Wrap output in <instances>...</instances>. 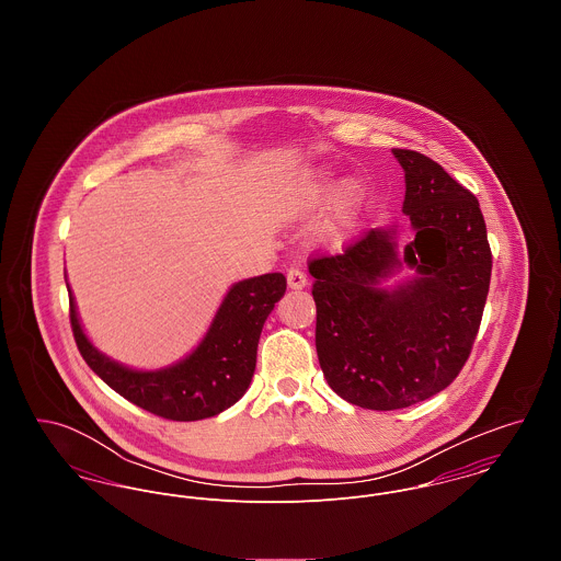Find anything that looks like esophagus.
<instances>
[{
	"label": "esophagus",
	"instance_id": "1",
	"mask_svg": "<svg viewBox=\"0 0 561 561\" xmlns=\"http://www.w3.org/2000/svg\"><path fill=\"white\" fill-rule=\"evenodd\" d=\"M307 283H309V278H307V274H305L302 270L291 267V270L287 272V287H289V289H305Z\"/></svg>",
	"mask_w": 561,
	"mask_h": 561
}]
</instances>
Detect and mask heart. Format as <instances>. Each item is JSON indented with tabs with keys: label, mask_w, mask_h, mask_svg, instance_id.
I'll use <instances>...</instances> for the list:
<instances>
[{
	"label": "heart",
	"mask_w": 561,
	"mask_h": 561,
	"mask_svg": "<svg viewBox=\"0 0 561 561\" xmlns=\"http://www.w3.org/2000/svg\"><path fill=\"white\" fill-rule=\"evenodd\" d=\"M328 203L332 205L316 229V241L325 250H341L356 236L367 203V190L358 179H345L339 183L332 172L320 170L298 201L296 211L302 218H309Z\"/></svg>",
	"instance_id": "obj_1"
}]
</instances>
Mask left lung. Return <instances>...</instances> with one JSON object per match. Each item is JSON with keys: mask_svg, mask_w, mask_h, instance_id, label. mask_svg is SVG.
<instances>
[{"mask_svg": "<svg viewBox=\"0 0 561 561\" xmlns=\"http://www.w3.org/2000/svg\"><path fill=\"white\" fill-rule=\"evenodd\" d=\"M393 156L412 241L400 248V227H380L309 265L323 378L339 398L369 410L408 408L456 380L492 270L478 198L436 161L405 149ZM403 266L413 276L387 286Z\"/></svg>", "mask_w": 561, "mask_h": 561, "instance_id": "obj_1", "label": "left lung"}]
</instances>
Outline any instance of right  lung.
<instances>
[{"mask_svg": "<svg viewBox=\"0 0 561 561\" xmlns=\"http://www.w3.org/2000/svg\"><path fill=\"white\" fill-rule=\"evenodd\" d=\"M67 289L76 343L107 387L163 419L201 421L225 412L248 391L263 323L285 296L287 280L274 272L231 285L201 343L161 369H134L99 352L83 332L69 285Z\"/></svg>", "mask_w": 561, "mask_h": 561, "instance_id": "1", "label": "right lung"}]
</instances>
